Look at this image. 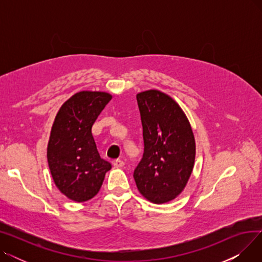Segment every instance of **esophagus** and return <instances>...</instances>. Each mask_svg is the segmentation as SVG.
<instances>
[{"instance_id": "obj_1", "label": "esophagus", "mask_w": 262, "mask_h": 262, "mask_svg": "<svg viewBox=\"0 0 262 262\" xmlns=\"http://www.w3.org/2000/svg\"><path fill=\"white\" fill-rule=\"evenodd\" d=\"M113 166L115 168H122L124 166V161L121 159H115L113 160Z\"/></svg>"}]
</instances>
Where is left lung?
<instances>
[{
    "instance_id": "1",
    "label": "left lung",
    "mask_w": 262,
    "mask_h": 262,
    "mask_svg": "<svg viewBox=\"0 0 262 262\" xmlns=\"http://www.w3.org/2000/svg\"><path fill=\"white\" fill-rule=\"evenodd\" d=\"M144 152L134 171L140 193L154 204L174 200L193 170L195 140L190 123L172 98L158 90L137 94Z\"/></svg>"
}]
</instances>
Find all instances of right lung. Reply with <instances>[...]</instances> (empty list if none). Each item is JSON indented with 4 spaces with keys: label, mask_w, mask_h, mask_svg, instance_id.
I'll use <instances>...</instances> for the list:
<instances>
[{
    "label": "right lung",
    "mask_w": 262,
    "mask_h": 262,
    "mask_svg": "<svg viewBox=\"0 0 262 262\" xmlns=\"http://www.w3.org/2000/svg\"><path fill=\"white\" fill-rule=\"evenodd\" d=\"M113 96L100 91H80L60 107L48 144L53 181L62 194L86 202L98 194L112 164L101 158L92 125Z\"/></svg>",
    "instance_id": "add662e5"
}]
</instances>
